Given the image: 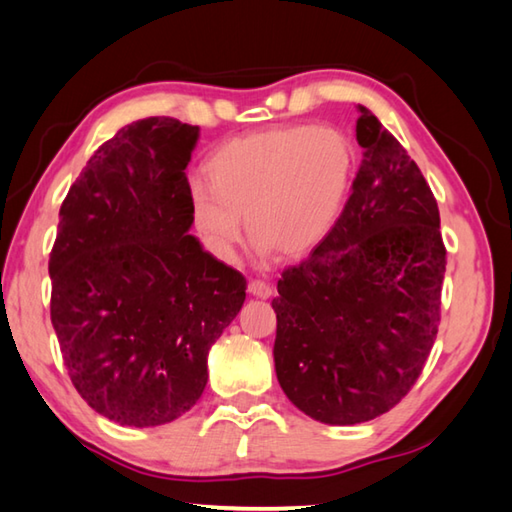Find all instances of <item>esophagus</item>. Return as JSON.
<instances>
[{"label": "esophagus", "instance_id": "34e87169", "mask_svg": "<svg viewBox=\"0 0 512 512\" xmlns=\"http://www.w3.org/2000/svg\"><path fill=\"white\" fill-rule=\"evenodd\" d=\"M248 293L253 297H259V299H268L270 295H273V286L262 282V279H250Z\"/></svg>", "mask_w": 512, "mask_h": 512}]
</instances>
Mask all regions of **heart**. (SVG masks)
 Masks as SVG:
<instances>
[{
	"label": "heart",
	"instance_id": "obj_1",
	"mask_svg": "<svg viewBox=\"0 0 512 512\" xmlns=\"http://www.w3.org/2000/svg\"><path fill=\"white\" fill-rule=\"evenodd\" d=\"M357 150L337 126H277L230 139L210 155V188L190 193L208 253L233 262L248 233L257 255L304 257L328 237L353 184Z\"/></svg>",
	"mask_w": 512,
	"mask_h": 512
}]
</instances>
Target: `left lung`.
Instances as JSON below:
<instances>
[{"instance_id":"obj_1","label":"left lung","mask_w":512,"mask_h":512,"mask_svg":"<svg viewBox=\"0 0 512 512\" xmlns=\"http://www.w3.org/2000/svg\"><path fill=\"white\" fill-rule=\"evenodd\" d=\"M362 166L337 224L277 282L275 373L322 424L355 426L402 402L435 344L446 273L422 170L366 106Z\"/></svg>"}]
</instances>
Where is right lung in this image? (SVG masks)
<instances>
[{"label": "right lung", "mask_w": 512, "mask_h": 512, "mask_svg": "<svg viewBox=\"0 0 512 512\" xmlns=\"http://www.w3.org/2000/svg\"><path fill=\"white\" fill-rule=\"evenodd\" d=\"M197 139L173 117L128 124L59 208L50 322L77 393L122 426H162L197 404L208 350L246 299L244 275L188 235Z\"/></svg>", "instance_id": "1"}]
</instances>
